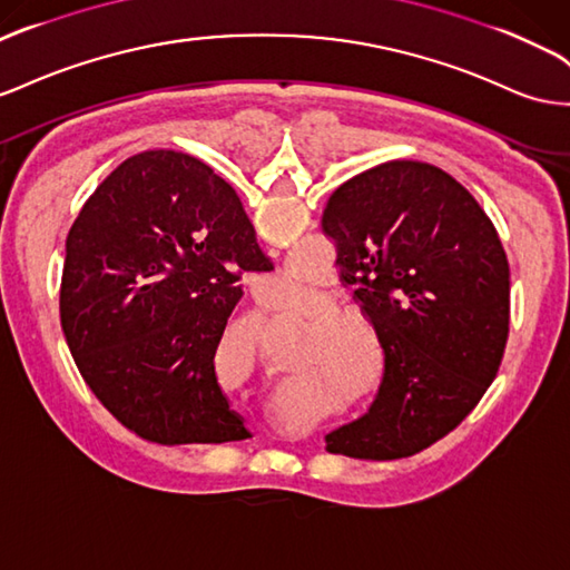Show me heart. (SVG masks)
Masks as SVG:
<instances>
[{
    "instance_id": "b5f03b06",
    "label": "heart",
    "mask_w": 570,
    "mask_h": 570,
    "mask_svg": "<svg viewBox=\"0 0 570 570\" xmlns=\"http://www.w3.org/2000/svg\"><path fill=\"white\" fill-rule=\"evenodd\" d=\"M335 366H341L343 372H350L355 366V350L352 347H331V350H321Z\"/></svg>"
}]
</instances>
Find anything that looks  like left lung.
<instances>
[{
	"label": "left lung",
	"instance_id": "1",
	"mask_svg": "<svg viewBox=\"0 0 570 570\" xmlns=\"http://www.w3.org/2000/svg\"><path fill=\"white\" fill-rule=\"evenodd\" d=\"M321 223L383 350L374 403L326 434V451L420 453L468 417L499 372L511 318L501 239L463 184L417 160L347 179Z\"/></svg>",
	"mask_w": 570,
	"mask_h": 570
}]
</instances>
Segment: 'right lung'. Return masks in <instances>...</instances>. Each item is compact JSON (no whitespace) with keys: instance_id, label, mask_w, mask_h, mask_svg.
<instances>
[{"instance_id":"obj_1","label":"right lung","mask_w":570,"mask_h":570,"mask_svg":"<svg viewBox=\"0 0 570 570\" xmlns=\"http://www.w3.org/2000/svg\"><path fill=\"white\" fill-rule=\"evenodd\" d=\"M271 268L239 196L206 163L175 150L125 160L67 237L59 314L83 381L141 439H249L215 352L242 273Z\"/></svg>"}]
</instances>
